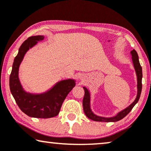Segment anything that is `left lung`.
Returning <instances> with one entry per match:
<instances>
[{"label":"left lung","mask_w":151,"mask_h":151,"mask_svg":"<svg viewBox=\"0 0 151 151\" xmlns=\"http://www.w3.org/2000/svg\"><path fill=\"white\" fill-rule=\"evenodd\" d=\"M131 54L132 55V60H133V66L135 68L136 75H137V97H136L135 100L134 102L130 104L129 106L124 109V110L121 111L119 112L115 116L111 117H100L98 115H96L93 113L91 109L90 106V101H91V96L90 92L86 87H83L84 90V96L83 98V101H82V104H83V109L84 112L86 115V117L88 118L92 119L93 121L96 122H117L120 119H123L126 115L129 114L130 111L132 110L134 106L137 104L138 100H139L140 95H141L142 88V69L141 65L139 64V57H138L137 53L136 52L135 49L132 50L131 51Z\"/></svg>","instance_id":"1"}]
</instances>
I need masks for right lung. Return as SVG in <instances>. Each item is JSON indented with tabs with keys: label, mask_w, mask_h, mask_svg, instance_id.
<instances>
[{
	"label": "right lung",
	"mask_w": 151,
	"mask_h": 151,
	"mask_svg": "<svg viewBox=\"0 0 151 151\" xmlns=\"http://www.w3.org/2000/svg\"><path fill=\"white\" fill-rule=\"evenodd\" d=\"M44 38L43 36H31L22 43L14 58L9 77L10 91L18 107L28 116L37 118H50L58 115L66 97L76 86V80L67 79L57 82L43 93L33 94L23 89L18 78L19 66L27 51Z\"/></svg>",
	"instance_id": "1"
}]
</instances>
